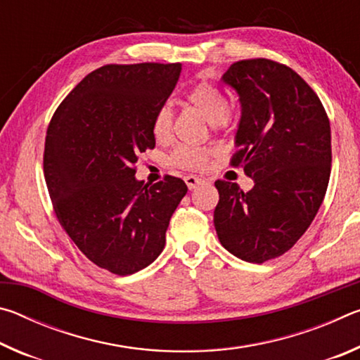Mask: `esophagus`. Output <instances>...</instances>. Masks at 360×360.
Masks as SVG:
<instances>
[{
    "label": "esophagus",
    "instance_id": "esophagus-1",
    "mask_svg": "<svg viewBox=\"0 0 360 360\" xmlns=\"http://www.w3.org/2000/svg\"><path fill=\"white\" fill-rule=\"evenodd\" d=\"M184 181H186V184H187V187H188V188H191V191H193V188H197L198 186L205 184V179L198 178V176H193V174H188V176H186Z\"/></svg>",
    "mask_w": 360,
    "mask_h": 360
}]
</instances>
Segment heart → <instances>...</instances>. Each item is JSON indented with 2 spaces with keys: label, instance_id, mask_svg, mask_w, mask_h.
Returning <instances> with one entry per match:
<instances>
[{
  "label": "heart",
  "instance_id": "1",
  "mask_svg": "<svg viewBox=\"0 0 360 360\" xmlns=\"http://www.w3.org/2000/svg\"><path fill=\"white\" fill-rule=\"evenodd\" d=\"M186 101L198 109L205 115V119L212 124V127H221L227 122L229 101L225 95L214 85L208 82H200L186 94ZM152 135L158 143H163L172 136V111L167 106L157 109L152 119ZM210 157V150L198 146H178L173 150L169 162L174 167L182 169H198L202 168Z\"/></svg>",
  "mask_w": 360,
  "mask_h": 360
}]
</instances>
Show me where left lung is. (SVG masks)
Segmentation results:
<instances>
[{
  "instance_id": "left-lung-1",
  "label": "left lung",
  "mask_w": 360,
  "mask_h": 360,
  "mask_svg": "<svg viewBox=\"0 0 360 360\" xmlns=\"http://www.w3.org/2000/svg\"><path fill=\"white\" fill-rule=\"evenodd\" d=\"M221 81L238 94L241 117L231 165L254 187L216 181L219 241L252 264L276 259L318 214L330 178V122L318 95L289 66L241 60Z\"/></svg>"
}]
</instances>
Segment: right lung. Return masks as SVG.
Instances as JSON below:
<instances>
[{"label":"right lung","instance_id":"add662e5","mask_svg":"<svg viewBox=\"0 0 360 360\" xmlns=\"http://www.w3.org/2000/svg\"><path fill=\"white\" fill-rule=\"evenodd\" d=\"M181 63L106 65L85 76L49 124L44 176L53 210L81 252L119 276L165 248L186 182L135 178L139 152L155 148L152 119L179 79Z\"/></svg>","mask_w":360,"mask_h":360}]
</instances>
